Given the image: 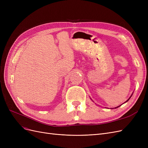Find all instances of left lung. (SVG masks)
<instances>
[{"instance_id": "1", "label": "left lung", "mask_w": 148, "mask_h": 148, "mask_svg": "<svg viewBox=\"0 0 148 148\" xmlns=\"http://www.w3.org/2000/svg\"><path fill=\"white\" fill-rule=\"evenodd\" d=\"M130 98H129V99H130ZM129 99H128V100H129ZM119 107V106H118V107H115V108H117V107Z\"/></svg>"}]
</instances>
